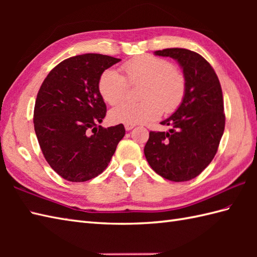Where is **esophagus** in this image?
Here are the masks:
<instances>
[{
  "instance_id": "esophagus-1",
  "label": "esophagus",
  "mask_w": 257,
  "mask_h": 257,
  "mask_svg": "<svg viewBox=\"0 0 257 257\" xmlns=\"http://www.w3.org/2000/svg\"><path fill=\"white\" fill-rule=\"evenodd\" d=\"M135 128V124H129V123H125L124 124V129L127 130V132H129V130H132Z\"/></svg>"
}]
</instances>
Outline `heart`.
Instances as JSON below:
<instances>
[{
    "instance_id": "heart-1",
    "label": "heart",
    "mask_w": 257,
    "mask_h": 257,
    "mask_svg": "<svg viewBox=\"0 0 257 257\" xmlns=\"http://www.w3.org/2000/svg\"><path fill=\"white\" fill-rule=\"evenodd\" d=\"M123 72L129 84H143L139 102L124 101L113 107L109 117L113 122L146 123L156 120L165 111L177 110L185 95V78L172 65L156 56L145 55L125 63ZM128 84L117 69L103 70L98 80V90L102 99L114 105L122 100Z\"/></svg>"
}]
</instances>
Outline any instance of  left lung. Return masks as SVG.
I'll use <instances>...</instances> for the list:
<instances>
[{"instance_id": "1", "label": "left lung", "mask_w": 257, "mask_h": 257, "mask_svg": "<svg viewBox=\"0 0 257 257\" xmlns=\"http://www.w3.org/2000/svg\"><path fill=\"white\" fill-rule=\"evenodd\" d=\"M155 55L179 63L185 78L183 101L160 123L169 132H150L145 156L152 170L174 182L194 179L210 165L224 133L225 114L219 78L198 53L166 48Z\"/></svg>"}]
</instances>
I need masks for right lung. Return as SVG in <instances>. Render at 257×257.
<instances>
[{"instance_id":"obj_1","label":"right lung","mask_w":257,"mask_h":257,"mask_svg":"<svg viewBox=\"0 0 257 257\" xmlns=\"http://www.w3.org/2000/svg\"><path fill=\"white\" fill-rule=\"evenodd\" d=\"M118 62L101 54L69 57L51 70L38 90L33 119L38 144L48 165L67 181L100 174L123 138L122 123L98 125L107 111L98 80Z\"/></svg>"}]
</instances>
